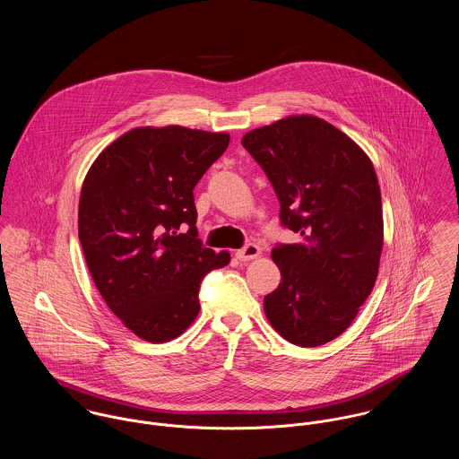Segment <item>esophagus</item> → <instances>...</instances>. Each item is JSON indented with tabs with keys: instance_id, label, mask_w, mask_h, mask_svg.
<instances>
[{
	"instance_id": "34e87169",
	"label": "esophagus",
	"mask_w": 459,
	"mask_h": 459,
	"mask_svg": "<svg viewBox=\"0 0 459 459\" xmlns=\"http://www.w3.org/2000/svg\"><path fill=\"white\" fill-rule=\"evenodd\" d=\"M260 253H262V249H260L256 244H247L246 247H242V249L237 251V260H240V262H251V260L258 258Z\"/></svg>"
}]
</instances>
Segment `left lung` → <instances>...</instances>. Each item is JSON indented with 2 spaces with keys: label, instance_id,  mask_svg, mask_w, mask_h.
I'll use <instances>...</instances> for the list:
<instances>
[{
  "label": "left lung",
  "instance_id": "1",
  "mask_svg": "<svg viewBox=\"0 0 459 459\" xmlns=\"http://www.w3.org/2000/svg\"><path fill=\"white\" fill-rule=\"evenodd\" d=\"M242 144L279 197L282 224L300 233L272 249L282 282L264 297V315L297 346L325 344L351 325L377 282L384 213L373 162L313 115L247 132Z\"/></svg>",
  "mask_w": 459,
  "mask_h": 459
}]
</instances>
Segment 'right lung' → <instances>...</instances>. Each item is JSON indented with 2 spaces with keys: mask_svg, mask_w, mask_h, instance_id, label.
Returning <instances> with one entry per match:
<instances>
[{
  "mask_svg": "<svg viewBox=\"0 0 459 459\" xmlns=\"http://www.w3.org/2000/svg\"><path fill=\"white\" fill-rule=\"evenodd\" d=\"M228 144V132L137 127L106 146L84 177L77 228L90 275L108 307L148 342L191 327L201 279L231 260L197 238L193 195Z\"/></svg>",
  "mask_w": 459,
  "mask_h": 459,
  "instance_id": "right-lung-1",
  "label": "right lung"
}]
</instances>
